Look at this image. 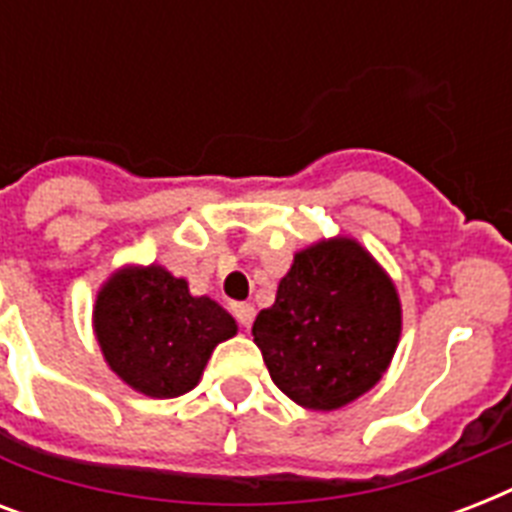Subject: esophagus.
Segmentation results:
<instances>
[{
  "mask_svg": "<svg viewBox=\"0 0 512 512\" xmlns=\"http://www.w3.org/2000/svg\"><path fill=\"white\" fill-rule=\"evenodd\" d=\"M233 316H236V321H239L241 327L249 329L252 327V321H255V308L249 303H236L233 305Z\"/></svg>",
  "mask_w": 512,
  "mask_h": 512,
  "instance_id": "obj_1",
  "label": "esophagus"
}]
</instances>
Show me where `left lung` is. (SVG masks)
Segmentation results:
<instances>
[{
  "instance_id": "obj_1",
  "label": "left lung",
  "mask_w": 512,
  "mask_h": 512,
  "mask_svg": "<svg viewBox=\"0 0 512 512\" xmlns=\"http://www.w3.org/2000/svg\"><path fill=\"white\" fill-rule=\"evenodd\" d=\"M252 335L281 393L332 412L380 382L401 337V303L377 260L337 236L297 252Z\"/></svg>"
}]
</instances>
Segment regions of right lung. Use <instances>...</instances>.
<instances>
[{"instance_id":"right-lung-1","label":"right lung","mask_w":512,"mask_h":512,"mask_svg":"<svg viewBox=\"0 0 512 512\" xmlns=\"http://www.w3.org/2000/svg\"><path fill=\"white\" fill-rule=\"evenodd\" d=\"M92 321L108 366L151 398L196 388L217 342L239 329L225 308L193 297L188 281L162 265L116 271L100 287Z\"/></svg>"}]
</instances>
